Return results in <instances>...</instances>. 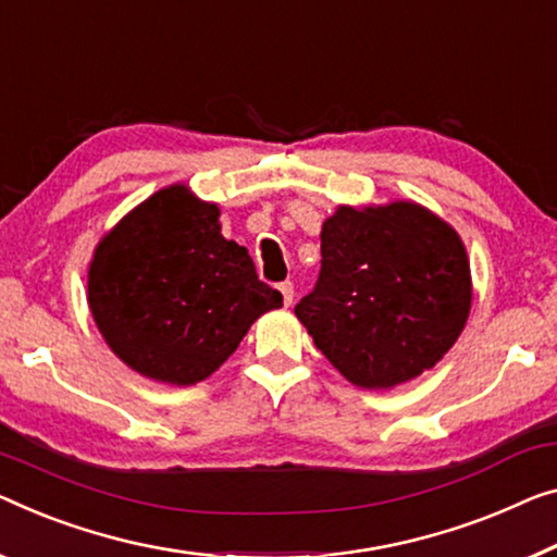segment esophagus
I'll return each mask as SVG.
<instances>
[{"label":"esophagus","mask_w":557,"mask_h":557,"mask_svg":"<svg viewBox=\"0 0 557 557\" xmlns=\"http://www.w3.org/2000/svg\"><path fill=\"white\" fill-rule=\"evenodd\" d=\"M277 289L282 293V302H285L287 307L293 305V300H295V285H293V282H282Z\"/></svg>","instance_id":"obj_1"}]
</instances>
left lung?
Listing matches in <instances>:
<instances>
[{
    "mask_svg": "<svg viewBox=\"0 0 557 557\" xmlns=\"http://www.w3.org/2000/svg\"><path fill=\"white\" fill-rule=\"evenodd\" d=\"M320 243L318 285L295 314L332 368L362 389L397 387L435 368L472 305L455 227L410 199L339 205Z\"/></svg>",
    "mask_w": 557,
    "mask_h": 557,
    "instance_id": "1",
    "label": "left lung"
}]
</instances>
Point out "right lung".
Instances as JSON below:
<instances>
[{
  "mask_svg": "<svg viewBox=\"0 0 557 557\" xmlns=\"http://www.w3.org/2000/svg\"><path fill=\"white\" fill-rule=\"evenodd\" d=\"M87 302L127 368L187 387L210 377L282 295L260 282L245 247L222 237L220 207L177 182L99 239Z\"/></svg>",
  "mask_w": 557,
  "mask_h": 557,
  "instance_id": "1",
  "label": "right lung"
}]
</instances>
